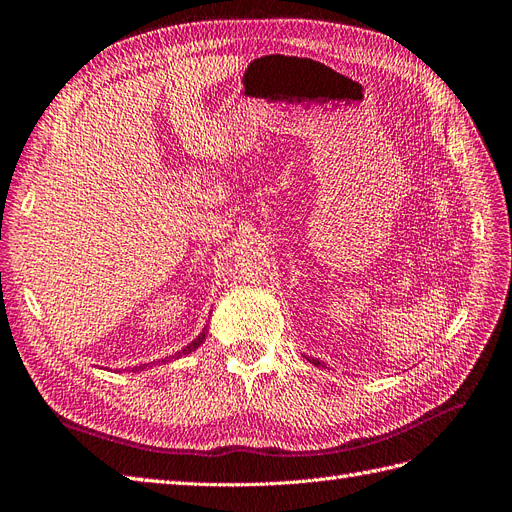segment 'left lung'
Segmentation results:
<instances>
[{
	"label": "left lung",
	"instance_id": "obj_1",
	"mask_svg": "<svg viewBox=\"0 0 512 512\" xmlns=\"http://www.w3.org/2000/svg\"><path fill=\"white\" fill-rule=\"evenodd\" d=\"M307 361H309V363H314V365H316V367H320V365H322V363H320V361H318V359H307Z\"/></svg>",
	"mask_w": 512,
	"mask_h": 512
}]
</instances>
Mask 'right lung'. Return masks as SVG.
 Wrapping results in <instances>:
<instances>
[{"label":"right lung","instance_id":"obj_1","mask_svg":"<svg viewBox=\"0 0 512 512\" xmlns=\"http://www.w3.org/2000/svg\"><path fill=\"white\" fill-rule=\"evenodd\" d=\"M207 333H209V331H207V327H205V329H203V333H198V337L194 339V342H192V344H188V346H185L183 350H179V352H177V354L173 356V359H179V356H183V354H190V352H194V350H196V348H198L200 344H203V342H205V337H207ZM168 361H170V356H166V359H162V363H168ZM158 363H160V361H158ZM153 365H156V363H153ZM153 365H151V363H145V365H138V367H132V371H143L145 367H153Z\"/></svg>","mask_w":512,"mask_h":512}]
</instances>
